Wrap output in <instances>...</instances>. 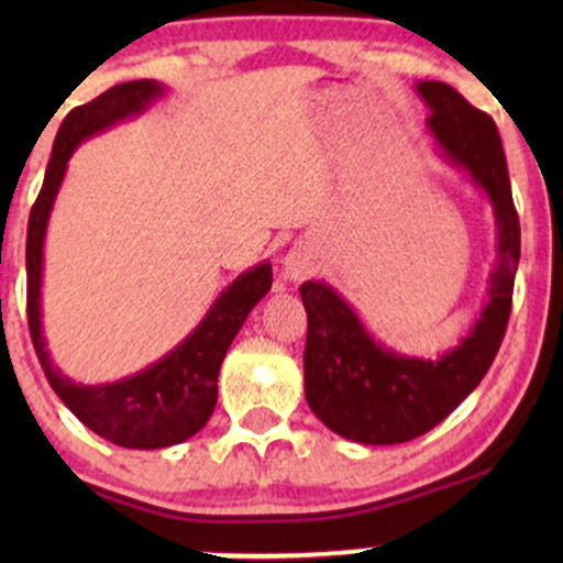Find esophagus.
<instances>
[{
    "label": "esophagus",
    "instance_id": "34e87169",
    "mask_svg": "<svg viewBox=\"0 0 563 563\" xmlns=\"http://www.w3.org/2000/svg\"><path fill=\"white\" fill-rule=\"evenodd\" d=\"M312 273H314V264L307 251L303 249L288 251L286 260H283V277H286V280H303V277Z\"/></svg>",
    "mask_w": 563,
    "mask_h": 563
}]
</instances>
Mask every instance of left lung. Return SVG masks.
Segmentation results:
<instances>
[{"mask_svg":"<svg viewBox=\"0 0 563 563\" xmlns=\"http://www.w3.org/2000/svg\"><path fill=\"white\" fill-rule=\"evenodd\" d=\"M431 134L450 164L487 192L497 222V264L489 301L471 333L439 360L402 357L371 339L352 307L328 283L299 288L307 309L303 394L328 429L360 444H399L442 423L493 365L506 335L521 228L500 134L487 113L444 81H421Z\"/></svg>","mask_w":563,"mask_h":563,"instance_id":"obj_1","label":"left lung"}]
</instances>
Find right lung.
<instances>
[{
  "instance_id": "add662e5",
  "label": "right lung",
  "mask_w": 563,
  "mask_h": 563,
  "mask_svg": "<svg viewBox=\"0 0 563 563\" xmlns=\"http://www.w3.org/2000/svg\"><path fill=\"white\" fill-rule=\"evenodd\" d=\"M161 95H164V87L151 79L115 84L87 106L74 108L63 119L47 174H44V185L38 190L34 209H31L29 238H25V275H29L25 312H29L31 341H34L44 376L57 397L87 429L119 448L132 450L172 448L203 429L217 405V378L224 354L254 303L273 286V264L269 262L256 264L249 273L238 275L183 344L172 349L158 363L140 371L137 376L121 378L115 384H74L49 360L47 341L42 335V303H38L42 249L49 211H53L55 196L66 177L68 158L74 156L81 140L113 126L115 121L142 113Z\"/></svg>"
}]
</instances>
